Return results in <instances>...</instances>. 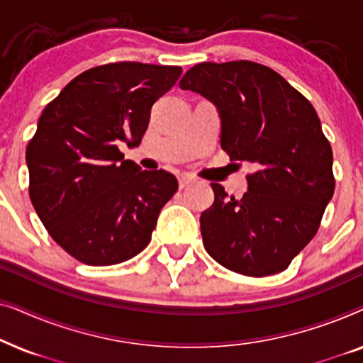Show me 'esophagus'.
Returning <instances> with one entry per match:
<instances>
[{"mask_svg": "<svg viewBox=\"0 0 363 363\" xmlns=\"http://www.w3.org/2000/svg\"><path fill=\"white\" fill-rule=\"evenodd\" d=\"M191 183H195V178H191V177H188V175H180V177H178V185H180L182 190H183V188L190 186Z\"/></svg>", "mask_w": 363, "mask_h": 363, "instance_id": "34e87169", "label": "esophagus"}]
</instances>
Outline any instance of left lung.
<instances>
[{"label":"left lung","instance_id":"8db88e82","mask_svg":"<svg viewBox=\"0 0 363 363\" xmlns=\"http://www.w3.org/2000/svg\"><path fill=\"white\" fill-rule=\"evenodd\" d=\"M180 89L215 104L221 148L252 168L241 200L211 183L215 201L200 218L208 255L245 276L284 271L315 236L335 188L315 108L284 77L251 61L196 64Z\"/></svg>","mask_w":363,"mask_h":363}]
</instances>
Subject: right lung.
Wrapping results in <instances>:
<instances>
[{
  "label": "right lung",
  "instance_id": "right-lung-1",
  "mask_svg": "<svg viewBox=\"0 0 363 363\" xmlns=\"http://www.w3.org/2000/svg\"><path fill=\"white\" fill-rule=\"evenodd\" d=\"M180 76L178 66L106 64L72 79L39 117L26 148L29 196L52 240L84 264L145 250L178 190L172 173L140 170L118 145H140L152 106Z\"/></svg>",
  "mask_w": 363,
  "mask_h": 363
}]
</instances>
